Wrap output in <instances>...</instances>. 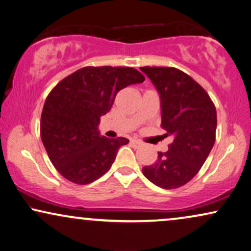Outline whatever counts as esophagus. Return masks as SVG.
I'll return each mask as SVG.
<instances>
[{
	"label": "esophagus",
	"mask_w": 251,
	"mask_h": 251,
	"mask_svg": "<svg viewBox=\"0 0 251 251\" xmlns=\"http://www.w3.org/2000/svg\"><path fill=\"white\" fill-rule=\"evenodd\" d=\"M131 143L132 145H134L135 147H140L142 145L141 143V141H139V140H135V139H133V140H131Z\"/></svg>",
	"instance_id": "1"
}]
</instances>
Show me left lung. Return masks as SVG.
<instances>
[{"label":"left lung","mask_w":251,"mask_h":251,"mask_svg":"<svg viewBox=\"0 0 251 251\" xmlns=\"http://www.w3.org/2000/svg\"><path fill=\"white\" fill-rule=\"evenodd\" d=\"M140 70L159 94L162 126L173 141L158 152L152 165L142 169L153 185L164 189L186 185L198 175L216 140L217 112L204 89L176 68L145 66Z\"/></svg>","instance_id":"1"}]
</instances>
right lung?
Wrapping results in <instances>:
<instances>
[{
	"label": "right lung",
	"mask_w": 251,
	"mask_h": 251,
	"mask_svg": "<svg viewBox=\"0 0 251 251\" xmlns=\"http://www.w3.org/2000/svg\"><path fill=\"white\" fill-rule=\"evenodd\" d=\"M143 81L145 76L132 68L86 66L50 92L41 115V140L65 179L87 185L109 171L128 140L102 136L100 119L111 109L120 89Z\"/></svg>",
	"instance_id": "right-lung-1"
}]
</instances>
